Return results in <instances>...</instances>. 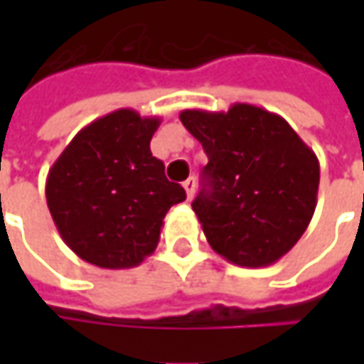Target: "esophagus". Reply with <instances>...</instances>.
<instances>
[{
	"mask_svg": "<svg viewBox=\"0 0 364 364\" xmlns=\"http://www.w3.org/2000/svg\"><path fill=\"white\" fill-rule=\"evenodd\" d=\"M183 187H185V191H187V198H193V195H195V187H197V181H195V177H189L187 181L183 183Z\"/></svg>",
	"mask_w": 364,
	"mask_h": 364,
	"instance_id": "1",
	"label": "esophagus"
}]
</instances>
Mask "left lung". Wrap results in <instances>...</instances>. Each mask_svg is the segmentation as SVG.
<instances>
[{"label": "left lung", "mask_w": 364, "mask_h": 364, "mask_svg": "<svg viewBox=\"0 0 364 364\" xmlns=\"http://www.w3.org/2000/svg\"><path fill=\"white\" fill-rule=\"evenodd\" d=\"M183 127L208 164L193 210L214 252L240 267H267L289 253L312 220L320 164L287 120L261 107L185 109Z\"/></svg>", "instance_id": "left-lung-1"}]
</instances>
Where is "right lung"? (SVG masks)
<instances>
[{"mask_svg":"<svg viewBox=\"0 0 364 364\" xmlns=\"http://www.w3.org/2000/svg\"><path fill=\"white\" fill-rule=\"evenodd\" d=\"M161 120L119 109L82 128L46 177V203L72 252L103 269H130L154 253L167 210L185 200L150 140Z\"/></svg>","mask_w":364,"mask_h":364,"instance_id":"1","label":"right lung"}]
</instances>
